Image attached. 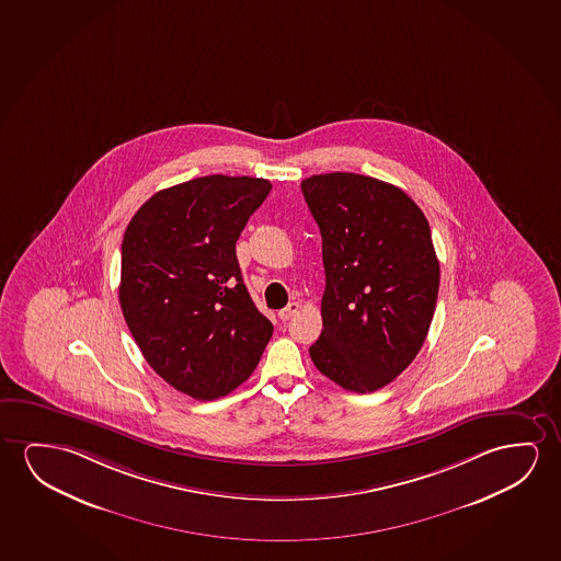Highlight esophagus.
I'll list each match as a JSON object with an SVG mask.
<instances>
[{
    "instance_id": "obj_1",
    "label": "esophagus",
    "mask_w": 561,
    "mask_h": 561,
    "mask_svg": "<svg viewBox=\"0 0 561 561\" xmlns=\"http://www.w3.org/2000/svg\"><path fill=\"white\" fill-rule=\"evenodd\" d=\"M299 310H301V305H299V302H289V305H287L284 310H279V318H282L284 322H287V320L295 317Z\"/></svg>"
}]
</instances>
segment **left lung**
I'll list each match as a JSON object with an SVG mask.
<instances>
[{
	"mask_svg": "<svg viewBox=\"0 0 561 561\" xmlns=\"http://www.w3.org/2000/svg\"><path fill=\"white\" fill-rule=\"evenodd\" d=\"M301 188L325 270L324 330L310 358L345 390H380L419 355L436 309L428 219L401 188L358 173L312 175Z\"/></svg>",
	"mask_w": 561,
	"mask_h": 561,
	"instance_id": "left-lung-1",
	"label": "left lung"
}]
</instances>
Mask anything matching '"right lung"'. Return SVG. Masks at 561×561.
<instances>
[{
	"label": "right lung",
	"instance_id": "1",
	"mask_svg": "<svg viewBox=\"0 0 561 561\" xmlns=\"http://www.w3.org/2000/svg\"><path fill=\"white\" fill-rule=\"evenodd\" d=\"M268 179L206 175L158 191L122 244L119 305L148 365L201 401L251 376L274 325L252 302L236 243Z\"/></svg>",
	"mask_w": 561,
	"mask_h": 561
}]
</instances>
